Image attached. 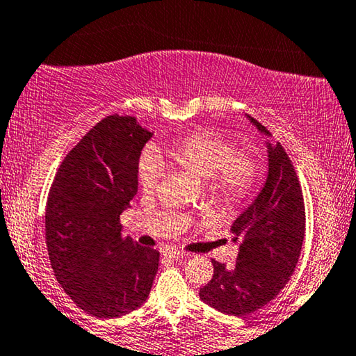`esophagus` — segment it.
Listing matches in <instances>:
<instances>
[{"mask_svg": "<svg viewBox=\"0 0 356 356\" xmlns=\"http://www.w3.org/2000/svg\"><path fill=\"white\" fill-rule=\"evenodd\" d=\"M164 254H166V257L176 258V259L190 257L188 253H185V252H182V250H177V248H166V250H164Z\"/></svg>", "mask_w": 356, "mask_h": 356, "instance_id": "34e87169", "label": "esophagus"}]
</instances>
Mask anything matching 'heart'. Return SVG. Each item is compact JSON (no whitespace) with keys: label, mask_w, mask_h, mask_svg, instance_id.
<instances>
[{"label":"heart","mask_w":356,"mask_h":356,"mask_svg":"<svg viewBox=\"0 0 356 356\" xmlns=\"http://www.w3.org/2000/svg\"><path fill=\"white\" fill-rule=\"evenodd\" d=\"M168 156L180 169L208 180V192L222 203H235L252 192L259 176L253 152L240 149L232 140L213 130H198L179 138L166 148ZM164 166L159 154L147 148L138 159V184L143 192H154L161 182Z\"/></svg>","instance_id":"heart-1"}]
</instances>
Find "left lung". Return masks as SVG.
<instances>
[{"label": "left lung", "mask_w": 356, "mask_h": 356, "mask_svg": "<svg viewBox=\"0 0 356 356\" xmlns=\"http://www.w3.org/2000/svg\"><path fill=\"white\" fill-rule=\"evenodd\" d=\"M271 137L257 119L245 114ZM268 177L253 203L235 219L232 242L238 245L232 269L213 261L214 274L200 289L204 303L230 316H248L285 287L297 266L305 237V204L297 172L282 145L266 143Z\"/></svg>", "instance_id": "1"}]
</instances>
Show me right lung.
<instances>
[{"mask_svg":"<svg viewBox=\"0 0 356 356\" xmlns=\"http://www.w3.org/2000/svg\"><path fill=\"white\" fill-rule=\"evenodd\" d=\"M152 135L132 116L104 118L64 158L49 188V261L64 292L92 316L142 307L156 276L159 252L122 238L119 224L137 193L140 153Z\"/></svg>","mask_w":356,"mask_h":356,"instance_id":"obj_1","label":"right lung"}]
</instances>
